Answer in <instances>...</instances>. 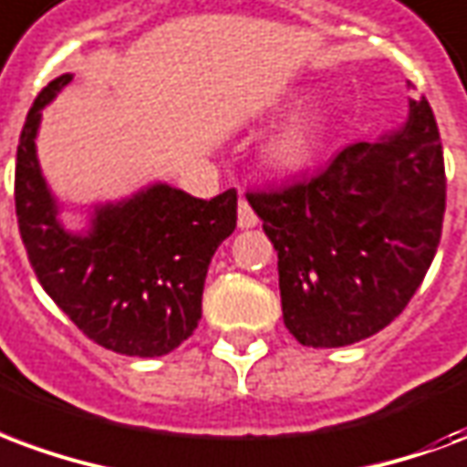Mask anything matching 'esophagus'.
<instances>
[{"instance_id": "1", "label": "esophagus", "mask_w": 467, "mask_h": 467, "mask_svg": "<svg viewBox=\"0 0 467 467\" xmlns=\"http://www.w3.org/2000/svg\"><path fill=\"white\" fill-rule=\"evenodd\" d=\"M257 223H260V220L254 215V210L250 207V202H247V200H240V205H237V224H240L243 230H247V227H254Z\"/></svg>"}]
</instances>
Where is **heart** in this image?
<instances>
[{
	"label": "heart",
	"mask_w": 467,
	"mask_h": 467,
	"mask_svg": "<svg viewBox=\"0 0 467 467\" xmlns=\"http://www.w3.org/2000/svg\"><path fill=\"white\" fill-rule=\"evenodd\" d=\"M317 143H319V119L312 113H304L286 120L272 136L267 158L279 168H299L312 158Z\"/></svg>",
	"instance_id": "obj_1"
}]
</instances>
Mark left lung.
Segmentation results:
<instances>
[{"mask_svg": "<svg viewBox=\"0 0 467 467\" xmlns=\"http://www.w3.org/2000/svg\"><path fill=\"white\" fill-rule=\"evenodd\" d=\"M277 250L282 317L299 344L337 348L374 337L416 295L436 257L445 165L436 116L354 143L306 181L247 192Z\"/></svg>", "mask_w": 467, "mask_h": 467, "instance_id": "8db88e82", "label": "left lung"}]
</instances>
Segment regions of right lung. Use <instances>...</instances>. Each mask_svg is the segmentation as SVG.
I'll return each instance as SVG.
<instances>
[{"label": "right lung", "mask_w": 467, "mask_h": 467, "mask_svg": "<svg viewBox=\"0 0 467 467\" xmlns=\"http://www.w3.org/2000/svg\"><path fill=\"white\" fill-rule=\"evenodd\" d=\"M74 76L36 96L16 148L14 200L29 262L44 292L88 339L126 357L171 354L202 317L213 254L237 224V192L213 200L155 182L96 205L86 233H68L36 158L41 109Z\"/></svg>", "instance_id": "obj_1"}]
</instances>
